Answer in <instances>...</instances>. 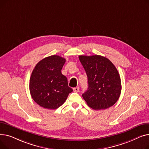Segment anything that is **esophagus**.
<instances>
[{"mask_svg":"<svg viewBox=\"0 0 149 149\" xmlns=\"http://www.w3.org/2000/svg\"><path fill=\"white\" fill-rule=\"evenodd\" d=\"M73 90L75 92H78L79 91V87H75V88H73Z\"/></svg>","mask_w":149,"mask_h":149,"instance_id":"esophagus-1","label":"esophagus"}]
</instances>
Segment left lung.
Segmentation results:
<instances>
[{"instance_id":"obj_1","label":"left lung","mask_w":149,"mask_h":149,"mask_svg":"<svg viewBox=\"0 0 149 149\" xmlns=\"http://www.w3.org/2000/svg\"><path fill=\"white\" fill-rule=\"evenodd\" d=\"M79 60L88 77V89L82 94L87 104L95 110L112 106L121 91L120 76L114 65L98 55L80 56Z\"/></svg>"}]
</instances>
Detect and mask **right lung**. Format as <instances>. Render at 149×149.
I'll use <instances>...</instances> for the list:
<instances>
[{
	"label": "right lung",
	"instance_id": "1",
	"mask_svg": "<svg viewBox=\"0 0 149 149\" xmlns=\"http://www.w3.org/2000/svg\"><path fill=\"white\" fill-rule=\"evenodd\" d=\"M66 59L54 55L39 61L29 80L31 95L35 102L48 109H56L63 104L69 93L67 78L61 74Z\"/></svg>",
	"mask_w": 149,
	"mask_h": 149
}]
</instances>
